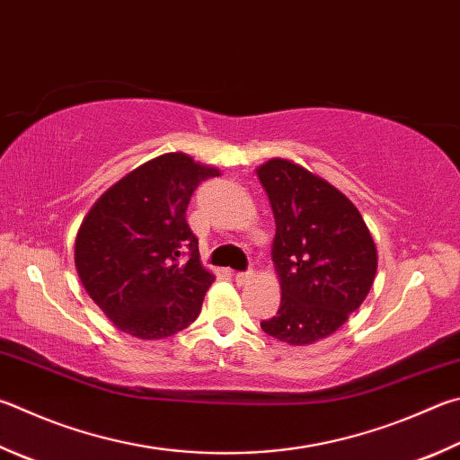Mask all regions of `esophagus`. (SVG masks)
Wrapping results in <instances>:
<instances>
[{
  "label": "esophagus",
  "mask_w": 460,
  "mask_h": 460,
  "mask_svg": "<svg viewBox=\"0 0 460 460\" xmlns=\"http://www.w3.org/2000/svg\"><path fill=\"white\" fill-rule=\"evenodd\" d=\"M255 278L253 271H237L235 273V281L239 283V286H245V283H249Z\"/></svg>",
  "instance_id": "34e87169"
}]
</instances>
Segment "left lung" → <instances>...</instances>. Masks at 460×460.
Listing matches in <instances>:
<instances>
[{
	"label": "left lung",
	"mask_w": 460,
	"mask_h": 460,
	"mask_svg": "<svg viewBox=\"0 0 460 460\" xmlns=\"http://www.w3.org/2000/svg\"><path fill=\"white\" fill-rule=\"evenodd\" d=\"M275 217L271 259L281 304L261 330L310 346L348 322L370 294L378 249L356 205L328 181L288 158L259 164Z\"/></svg>",
	"instance_id": "8db88e82"
}]
</instances>
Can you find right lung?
I'll use <instances>...</instances> for the list:
<instances>
[{"instance_id":"1","label":"right lung","mask_w":460,"mask_h":460,"mask_svg":"<svg viewBox=\"0 0 460 460\" xmlns=\"http://www.w3.org/2000/svg\"><path fill=\"white\" fill-rule=\"evenodd\" d=\"M217 166L166 153L114 182L82 221L74 265L86 294L120 332L163 340L201 314L215 275L201 265L185 211ZM182 252H189L185 264Z\"/></svg>"}]
</instances>
